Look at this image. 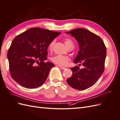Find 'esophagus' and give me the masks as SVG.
Here are the masks:
<instances>
[{
    "label": "esophagus",
    "mask_w": 120,
    "mask_h": 120,
    "mask_svg": "<svg viewBox=\"0 0 120 120\" xmlns=\"http://www.w3.org/2000/svg\"><path fill=\"white\" fill-rule=\"evenodd\" d=\"M59 67H60V69H63V70H64V69H65L67 68L66 67H63V66H59Z\"/></svg>",
    "instance_id": "1"
}]
</instances>
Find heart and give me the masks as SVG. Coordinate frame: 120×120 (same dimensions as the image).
<instances>
[{"instance_id": "obj_1", "label": "heart", "mask_w": 120, "mask_h": 120, "mask_svg": "<svg viewBox=\"0 0 120 120\" xmlns=\"http://www.w3.org/2000/svg\"><path fill=\"white\" fill-rule=\"evenodd\" d=\"M65 41V43L67 48L71 46H74V43L72 40L69 38H66L64 40ZM55 43V40H53L49 43V44L48 47V49L49 51H51L53 49V46ZM51 60L52 62L57 64L58 65L60 66H64L67 65L68 63L70 60V58L68 56H65V55H56L55 56H54L51 58Z\"/></svg>"}]
</instances>
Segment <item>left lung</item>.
Instances as JSON below:
<instances>
[{"label":"left lung","instance_id":"1","mask_svg":"<svg viewBox=\"0 0 120 120\" xmlns=\"http://www.w3.org/2000/svg\"><path fill=\"white\" fill-rule=\"evenodd\" d=\"M66 33L74 37L79 45L74 63H81L84 67L81 69L78 66L71 68L73 74L67 82L75 89H87L97 82L104 72L106 47L100 37L86 29H74Z\"/></svg>","mask_w":120,"mask_h":120}]
</instances>
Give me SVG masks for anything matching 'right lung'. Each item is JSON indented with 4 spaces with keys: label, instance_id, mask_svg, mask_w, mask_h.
<instances>
[{
    "label": "right lung",
    "instance_id": "add662e5",
    "mask_svg": "<svg viewBox=\"0 0 120 120\" xmlns=\"http://www.w3.org/2000/svg\"><path fill=\"white\" fill-rule=\"evenodd\" d=\"M60 34L34 27L14 38L7 56L10 74L16 82L27 89L37 88L45 82L54 66L52 63L44 62L47 58L48 47Z\"/></svg>",
    "mask_w": 120,
    "mask_h": 120
}]
</instances>
